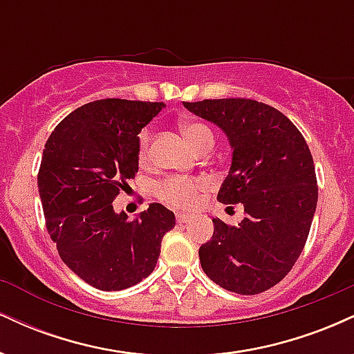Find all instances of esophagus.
<instances>
[{
    "label": "esophagus",
    "instance_id": "esophagus-1",
    "mask_svg": "<svg viewBox=\"0 0 354 354\" xmlns=\"http://www.w3.org/2000/svg\"><path fill=\"white\" fill-rule=\"evenodd\" d=\"M191 219H193V216H191V214H185V213H178L176 214V221L178 223H189Z\"/></svg>",
    "mask_w": 354,
    "mask_h": 354
}]
</instances>
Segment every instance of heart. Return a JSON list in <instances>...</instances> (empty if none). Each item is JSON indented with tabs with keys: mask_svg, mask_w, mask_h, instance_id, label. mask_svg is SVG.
<instances>
[{
	"mask_svg": "<svg viewBox=\"0 0 354 354\" xmlns=\"http://www.w3.org/2000/svg\"><path fill=\"white\" fill-rule=\"evenodd\" d=\"M181 131L194 151L208 141L213 143V133L208 126L203 123H196V121L183 123ZM149 145H151V131L143 129L138 138V161H140V165H146L149 161ZM209 186L211 181L208 178L171 176L156 186V194L161 201L173 206V208L193 209L201 201L203 191L208 189Z\"/></svg>",
	"mask_w": 354,
	"mask_h": 354,
	"instance_id": "b5f03b06",
	"label": "heart"
}]
</instances>
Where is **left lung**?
<instances>
[{
  "label": "left lung",
  "mask_w": 354,
  "mask_h": 354,
  "mask_svg": "<svg viewBox=\"0 0 354 354\" xmlns=\"http://www.w3.org/2000/svg\"><path fill=\"white\" fill-rule=\"evenodd\" d=\"M228 136L233 161L218 201L241 203L245 218L200 248L209 279L238 295H258L291 271L310 234L318 203L315 163L299 129L281 111L246 98L183 101Z\"/></svg>",
  "instance_id": "left-lung-1"
}]
</instances>
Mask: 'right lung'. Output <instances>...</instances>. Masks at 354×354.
Returning a JSON list of instances; mask_svg holds the SVG:
<instances>
[{"label": "right lung", "instance_id": "obj_1", "mask_svg": "<svg viewBox=\"0 0 354 354\" xmlns=\"http://www.w3.org/2000/svg\"><path fill=\"white\" fill-rule=\"evenodd\" d=\"M165 103L98 100L56 126L38 173L46 230L61 259L101 291L135 286L153 273L173 211L151 203L135 221L113 200L138 173V135Z\"/></svg>", "mask_w": 354, "mask_h": 354}]
</instances>
